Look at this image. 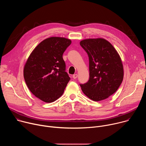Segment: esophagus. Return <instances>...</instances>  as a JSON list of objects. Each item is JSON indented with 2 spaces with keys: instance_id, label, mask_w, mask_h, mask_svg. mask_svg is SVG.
I'll return each instance as SVG.
<instances>
[{
  "instance_id": "1",
  "label": "esophagus",
  "mask_w": 146,
  "mask_h": 146,
  "mask_svg": "<svg viewBox=\"0 0 146 146\" xmlns=\"http://www.w3.org/2000/svg\"><path fill=\"white\" fill-rule=\"evenodd\" d=\"M77 77H78V74H74L73 75V78L74 79L77 78Z\"/></svg>"
}]
</instances>
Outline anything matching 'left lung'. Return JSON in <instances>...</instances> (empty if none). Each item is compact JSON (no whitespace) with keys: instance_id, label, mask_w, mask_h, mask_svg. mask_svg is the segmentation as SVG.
I'll return each instance as SVG.
<instances>
[{"instance_id":"left-lung-1","label":"left lung","mask_w":146,"mask_h":146,"mask_svg":"<svg viewBox=\"0 0 146 146\" xmlns=\"http://www.w3.org/2000/svg\"><path fill=\"white\" fill-rule=\"evenodd\" d=\"M80 46L89 58L90 78L80 84L82 91L94 101L106 99L115 93L123 78V68L118 52L102 38H87Z\"/></svg>"}]
</instances>
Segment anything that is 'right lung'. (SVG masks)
I'll use <instances>...</instances> for the list:
<instances>
[{
  "instance_id": "1",
  "label": "right lung",
  "mask_w": 146,
  "mask_h": 146,
  "mask_svg": "<svg viewBox=\"0 0 146 146\" xmlns=\"http://www.w3.org/2000/svg\"><path fill=\"white\" fill-rule=\"evenodd\" d=\"M71 43L65 37L47 38L35 47L27 60L24 68L26 84L44 102L51 103L60 97L70 80L62 55Z\"/></svg>"
}]
</instances>
